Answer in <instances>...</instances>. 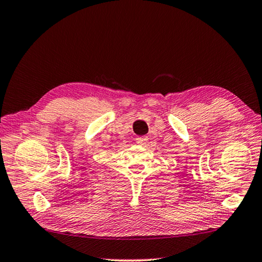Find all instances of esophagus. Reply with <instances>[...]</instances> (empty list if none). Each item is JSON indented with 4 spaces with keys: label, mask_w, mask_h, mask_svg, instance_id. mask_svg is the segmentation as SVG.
<instances>
[{
    "label": "esophagus",
    "mask_w": 262,
    "mask_h": 262,
    "mask_svg": "<svg viewBox=\"0 0 262 262\" xmlns=\"http://www.w3.org/2000/svg\"><path fill=\"white\" fill-rule=\"evenodd\" d=\"M147 140H148L147 136H140V137L136 138V143H137V144H140V145H144L147 143Z\"/></svg>",
    "instance_id": "obj_1"
}]
</instances>
